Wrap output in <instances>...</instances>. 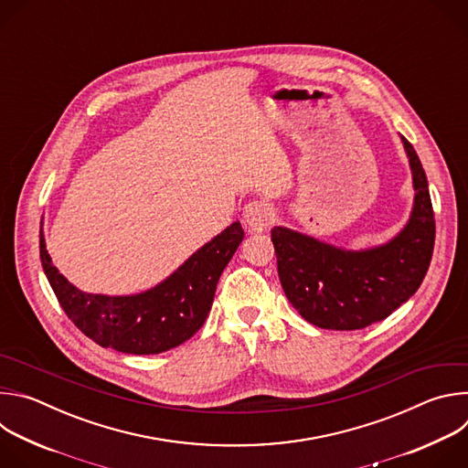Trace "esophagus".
Instances as JSON below:
<instances>
[{
  "label": "esophagus",
  "mask_w": 468,
  "mask_h": 468,
  "mask_svg": "<svg viewBox=\"0 0 468 468\" xmlns=\"http://www.w3.org/2000/svg\"><path fill=\"white\" fill-rule=\"evenodd\" d=\"M242 222L251 233H259L269 229L274 222V209L271 204L262 202V199H253L248 202L242 211Z\"/></svg>",
  "instance_id": "1"
}]
</instances>
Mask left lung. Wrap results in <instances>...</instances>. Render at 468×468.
<instances>
[{"mask_svg": "<svg viewBox=\"0 0 468 468\" xmlns=\"http://www.w3.org/2000/svg\"><path fill=\"white\" fill-rule=\"evenodd\" d=\"M413 177V209L392 239L348 250L294 231L272 229L278 274L287 300L313 325L363 329L387 318L420 287L433 253L435 218L426 172L413 146L399 135Z\"/></svg>", "mask_w": 468, "mask_h": 468, "instance_id": "left-lung-1", "label": "left lung"}]
</instances>
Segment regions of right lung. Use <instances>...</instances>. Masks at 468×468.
<instances>
[{
	"label": "right lung",
	"instance_id": "1",
	"mask_svg": "<svg viewBox=\"0 0 468 468\" xmlns=\"http://www.w3.org/2000/svg\"><path fill=\"white\" fill-rule=\"evenodd\" d=\"M40 222L44 274L69 318L89 339L122 354H161L188 341L204 325L217 283L244 239L240 222L197 248L155 287L137 294L85 292L66 280L46 250Z\"/></svg>",
	"mask_w": 468,
	"mask_h": 468
}]
</instances>
